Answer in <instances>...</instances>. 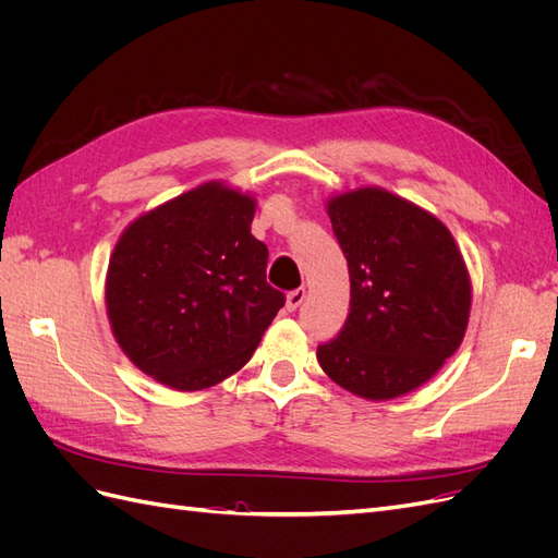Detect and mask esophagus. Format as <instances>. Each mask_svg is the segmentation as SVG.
<instances>
[{
	"label": "esophagus",
	"mask_w": 558,
	"mask_h": 558,
	"mask_svg": "<svg viewBox=\"0 0 558 558\" xmlns=\"http://www.w3.org/2000/svg\"><path fill=\"white\" fill-rule=\"evenodd\" d=\"M305 298H307V291L300 286V289H295V291H291L289 295H286V310L295 312L302 305V302H305Z\"/></svg>",
	"instance_id": "esophagus-1"
}]
</instances>
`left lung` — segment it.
Returning a JSON list of instances; mask_svg holds the SVG:
<instances>
[{
	"instance_id": "obj_1",
	"label": "left lung",
	"mask_w": 558,
	"mask_h": 558,
	"mask_svg": "<svg viewBox=\"0 0 558 558\" xmlns=\"http://www.w3.org/2000/svg\"><path fill=\"white\" fill-rule=\"evenodd\" d=\"M328 216L351 300L342 330L318 344V365L365 400L410 393L463 342L472 293L461 251L442 221L381 189L332 197Z\"/></svg>"
}]
</instances>
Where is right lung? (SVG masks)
I'll return each instance as SVG.
<instances>
[{
    "instance_id": "right-lung-1",
    "label": "right lung",
    "mask_w": 558,
    "mask_h": 558,
    "mask_svg": "<svg viewBox=\"0 0 558 558\" xmlns=\"http://www.w3.org/2000/svg\"><path fill=\"white\" fill-rule=\"evenodd\" d=\"M256 199L209 181L130 223L107 275L116 342L142 373L199 391L248 363L283 307L267 246L251 234Z\"/></svg>"
}]
</instances>
